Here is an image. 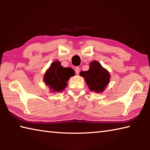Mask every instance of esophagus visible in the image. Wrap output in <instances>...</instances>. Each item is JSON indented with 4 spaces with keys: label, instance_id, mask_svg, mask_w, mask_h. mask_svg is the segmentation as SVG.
Returning a JSON list of instances; mask_svg holds the SVG:
<instances>
[{
    "label": "esophagus",
    "instance_id": "esophagus-1",
    "mask_svg": "<svg viewBox=\"0 0 150 150\" xmlns=\"http://www.w3.org/2000/svg\"><path fill=\"white\" fill-rule=\"evenodd\" d=\"M75 71L76 74H79V72H80L79 67H76L75 69Z\"/></svg>",
    "mask_w": 150,
    "mask_h": 150
}]
</instances>
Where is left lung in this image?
<instances>
[{
  "instance_id": "8db88e82",
  "label": "left lung",
  "mask_w": 150,
  "mask_h": 150,
  "mask_svg": "<svg viewBox=\"0 0 150 150\" xmlns=\"http://www.w3.org/2000/svg\"><path fill=\"white\" fill-rule=\"evenodd\" d=\"M80 75L85 78L89 89L96 93H102L110 82V73L96 61L90 63L87 71H81Z\"/></svg>"
}]
</instances>
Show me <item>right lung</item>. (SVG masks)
<instances>
[{
    "instance_id": "1",
    "label": "right lung",
    "mask_w": 150,
    "mask_h": 150,
    "mask_svg": "<svg viewBox=\"0 0 150 150\" xmlns=\"http://www.w3.org/2000/svg\"><path fill=\"white\" fill-rule=\"evenodd\" d=\"M75 75L74 70L70 67H63L59 61L53 62L45 72L44 81L52 92H62L67 85L69 78Z\"/></svg>"
}]
</instances>
